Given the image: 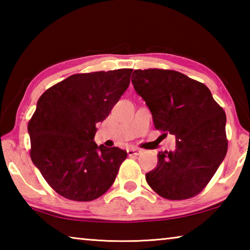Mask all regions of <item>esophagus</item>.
Wrapping results in <instances>:
<instances>
[{
	"label": "esophagus",
	"mask_w": 250,
	"mask_h": 250,
	"mask_svg": "<svg viewBox=\"0 0 250 250\" xmlns=\"http://www.w3.org/2000/svg\"><path fill=\"white\" fill-rule=\"evenodd\" d=\"M126 153H128L129 156H135V155H139L141 153V150L137 149V147H132V149L126 150Z\"/></svg>",
	"instance_id": "esophagus-1"
}]
</instances>
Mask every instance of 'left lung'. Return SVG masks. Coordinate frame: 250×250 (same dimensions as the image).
<instances>
[{"mask_svg":"<svg viewBox=\"0 0 250 250\" xmlns=\"http://www.w3.org/2000/svg\"><path fill=\"white\" fill-rule=\"evenodd\" d=\"M131 82L152 113L156 130L174 134L175 151L159 152L150 188L167 200L197 195L227 152L226 115L204 83L175 70L137 69Z\"/></svg>","mask_w":250,"mask_h":250,"instance_id":"8db88e82","label":"left lung"}]
</instances>
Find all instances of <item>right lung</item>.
<instances>
[{
	"instance_id": "1",
	"label": "right lung",
	"mask_w": 250,
	"mask_h": 250,
	"mask_svg": "<svg viewBox=\"0 0 250 250\" xmlns=\"http://www.w3.org/2000/svg\"><path fill=\"white\" fill-rule=\"evenodd\" d=\"M132 69L71 75L37 101L27 130L31 159L55 192L71 201L96 200L113 184L126 151L97 146L96 125L109 116Z\"/></svg>"
}]
</instances>
